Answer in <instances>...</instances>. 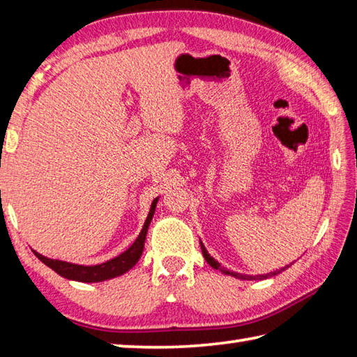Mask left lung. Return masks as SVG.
Wrapping results in <instances>:
<instances>
[{
	"label": "left lung",
	"instance_id": "obj_1",
	"mask_svg": "<svg viewBox=\"0 0 357 357\" xmlns=\"http://www.w3.org/2000/svg\"><path fill=\"white\" fill-rule=\"evenodd\" d=\"M201 250H202V255H204V257H206V261L208 262V265L210 267H213L215 270H219V271H222L224 275H229V276H233V278H238V279H242V280H262V279H267V278H271V276H276V275H279L280 271H284L285 268H288L290 267V265H285L284 268H280V270H276V271H270V273H267V275H256V276H252V275H242V273H236V271H231V270H227L225 267H222L221 264H219L213 256H210V253L207 252V248L204 247V244L201 242Z\"/></svg>",
	"mask_w": 357,
	"mask_h": 357
}]
</instances>
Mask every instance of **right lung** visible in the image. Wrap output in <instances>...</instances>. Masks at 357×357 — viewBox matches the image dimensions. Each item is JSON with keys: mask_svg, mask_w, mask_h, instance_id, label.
<instances>
[{"mask_svg": "<svg viewBox=\"0 0 357 357\" xmlns=\"http://www.w3.org/2000/svg\"><path fill=\"white\" fill-rule=\"evenodd\" d=\"M158 199L159 198H155L153 202H151L149 216L142 225L139 236L136 238V241L126 250L124 253L118 255L116 257H113V259L107 262H102L98 265H79V264H72V262H66L59 259H50V257H45L38 252H35V250L33 253L38 259L47 265V267L52 268L53 271H56L59 276L70 280H78V282H102V280L124 275V273H127L128 270L135 267L144 252V242H146L151 218L155 215Z\"/></svg>", "mask_w": 357, "mask_h": 357, "instance_id": "obj_1", "label": "right lung"}]
</instances>
